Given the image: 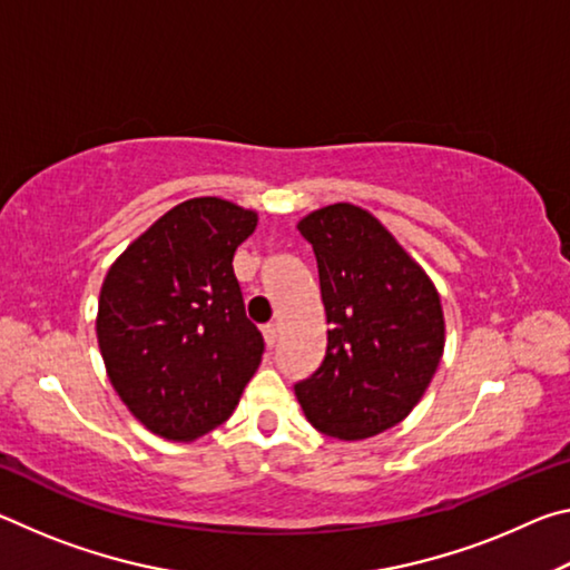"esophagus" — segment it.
<instances>
[{
    "instance_id": "esophagus-1",
    "label": "esophagus",
    "mask_w": 570,
    "mask_h": 570,
    "mask_svg": "<svg viewBox=\"0 0 570 570\" xmlns=\"http://www.w3.org/2000/svg\"><path fill=\"white\" fill-rule=\"evenodd\" d=\"M262 334H264V342H266V346L268 350H272V346L276 344V334H278V330L274 324H266V326H262Z\"/></svg>"
}]
</instances>
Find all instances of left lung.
<instances>
[{"mask_svg": "<svg viewBox=\"0 0 570 570\" xmlns=\"http://www.w3.org/2000/svg\"><path fill=\"white\" fill-rule=\"evenodd\" d=\"M314 248L332 330L312 377L294 384L306 420L336 440H364L412 412L435 374L445 320L435 286L377 218L334 204L298 220Z\"/></svg>", "mask_w": 570, "mask_h": 570, "instance_id": "1", "label": "left lung"}]
</instances>
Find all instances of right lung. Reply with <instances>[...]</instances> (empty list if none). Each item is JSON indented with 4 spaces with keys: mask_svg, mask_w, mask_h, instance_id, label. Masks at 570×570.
<instances>
[{
    "mask_svg": "<svg viewBox=\"0 0 570 570\" xmlns=\"http://www.w3.org/2000/svg\"><path fill=\"white\" fill-rule=\"evenodd\" d=\"M256 214L224 198L168 210L105 276L98 342L115 392L150 432L193 440L230 417L262 364L234 254Z\"/></svg>",
    "mask_w": 570,
    "mask_h": 570,
    "instance_id": "add662e5",
    "label": "right lung"
}]
</instances>
